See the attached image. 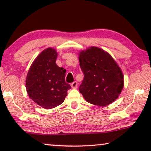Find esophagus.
<instances>
[{"label": "esophagus", "instance_id": "esophagus-1", "mask_svg": "<svg viewBox=\"0 0 151 151\" xmlns=\"http://www.w3.org/2000/svg\"><path fill=\"white\" fill-rule=\"evenodd\" d=\"M71 86L72 88H77L78 87L77 82L75 81V82H72V83L71 84Z\"/></svg>", "mask_w": 151, "mask_h": 151}]
</instances>
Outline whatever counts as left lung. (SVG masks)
I'll return each mask as SVG.
<instances>
[{"mask_svg": "<svg viewBox=\"0 0 151 151\" xmlns=\"http://www.w3.org/2000/svg\"><path fill=\"white\" fill-rule=\"evenodd\" d=\"M80 66L84 79L79 91L88 103L105 106L118 98L124 86L120 68L103 49L91 47L80 51Z\"/></svg>", "mask_w": 151, "mask_h": 151, "instance_id": "obj_1", "label": "left lung"}]
</instances>
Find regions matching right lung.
<instances>
[{
	"label": "right lung",
	"mask_w": 151,
	"mask_h": 151,
	"mask_svg": "<svg viewBox=\"0 0 151 151\" xmlns=\"http://www.w3.org/2000/svg\"><path fill=\"white\" fill-rule=\"evenodd\" d=\"M57 55L54 49L42 51L33 62L26 78L29 98L46 109L61 104L71 88L65 82L66 70L55 63Z\"/></svg>",
	"instance_id": "obj_1"
}]
</instances>
